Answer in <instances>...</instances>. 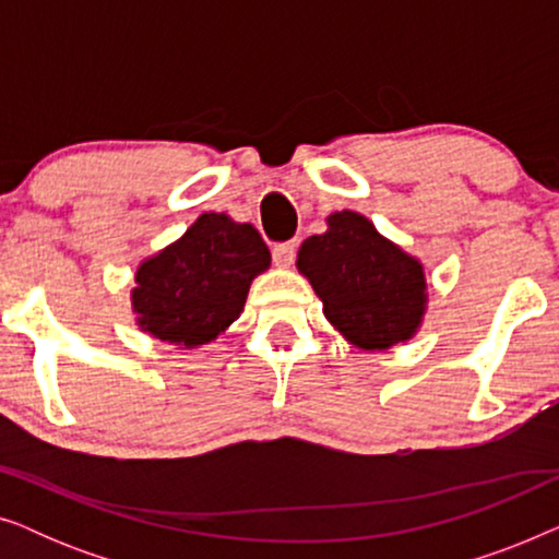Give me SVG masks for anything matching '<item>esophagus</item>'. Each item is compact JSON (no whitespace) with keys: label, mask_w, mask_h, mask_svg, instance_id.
Masks as SVG:
<instances>
[{"label":"esophagus","mask_w":559,"mask_h":559,"mask_svg":"<svg viewBox=\"0 0 559 559\" xmlns=\"http://www.w3.org/2000/svg\"><path fill=\"white\" fill-rule=\"evenodd\" d=\"M295 251H297V243L295 241H282L277 247L272 249V257H274V264L277 266H289L295 262Z\"/></svg>","instance_id":"esophagus-1"}]
</instances>
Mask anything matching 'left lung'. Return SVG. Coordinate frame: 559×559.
Instances as JSON below:
<instances>
[{
	"instance_id": "1",
	"label": "left lung",
	"mask_w": 559,
	"mask_h": 559,
	"mask_svg": "<svg viewBox=\"0 0 559 559\" xmlns=\"http://www.w3.org/2000/svg\"><path fill=\"white\" fill-rule=\"evenodd\" d=\"M325 224V234L300 243L295 264L323 302L328 323L361 350L415 338L427 312L423 262L379 234L364 213L335 211Z\"/></svg>"
}]
</instances>
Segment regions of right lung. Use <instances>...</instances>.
Instances as JSON below:
<instances>
[{
    "mask_svg": "<svg viewBox=\"0 0 559 559\" xmlns=\"http://www.w3.org/2000/svg\"><path fill=\"white\" fill-rule=\"evenodd\" d=\"M270 264L254 226L201 213L180 239L136 266L129 295L134 323L178 350L201 348L239 320L251 282Z\"/></svg>",
    "mask_w": 559,
    "mask_h": 559,
    "instance_id": "1",
    "label": "right lung"
}]
</instances>
